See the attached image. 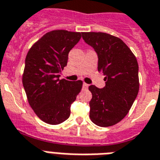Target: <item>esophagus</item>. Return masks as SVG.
Listing matches in <instances>:
<instances>
[{
	"instance_id": "1",
	"label": "esophagus",
	"mask_w": 160,
	"mask_h": 160,
	"mask_svg": "<svg viewBox=\"0 0 160 160\" xmlns=\"http://www.w3.org/2000/svg\"><path fill=\"white\" fill-rule=\"evenodd\" d=\"M88 87H89V84H86V83H84V84H83V89H87Z\"/></svg>"
}]
</instances>
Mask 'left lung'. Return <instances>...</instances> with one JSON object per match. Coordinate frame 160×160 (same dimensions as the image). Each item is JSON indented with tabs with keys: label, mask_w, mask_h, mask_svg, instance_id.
<instances>
[{
	"label": "left lung",
	"mask_w": 160,
	"mask_h": 160,
	"mask_svg": "<svg viewBox=\"0 0 160 160\" xmlns=\"http://www.w3.org/2000/svg\"><path fill=\"white\" fill-rule=\"evenodd\" d=\"M82 38L97 53L98 71L106 81L102 89L89 87V118L99 127L113 126L127 116L138 94V62L119 38L101 32L82 33Z\"/></svg>",
	"instance_id": "8db88e82"
}]
</instances>
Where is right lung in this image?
Instances as JSON below:
<instances>
[{
    "label": "right lung",
    "instance_id": "add662e5",
    "mask_svg": "<svg viewBox=\"0 0 160 160\" xmlns=\"http://www.w3.org/2000/svg\"><path fill=\"white\" fill-rule=\"evenodd\" d=\"M80 38L79 32L51 31L27 53L23 85L32 109L48 124L58 125L68 119L71 103L82 89L81 80H60L67 65L69 52Z\"/></svg>",
    "mask_w": 160,
    "mask_h": 160
}]
</instances>
